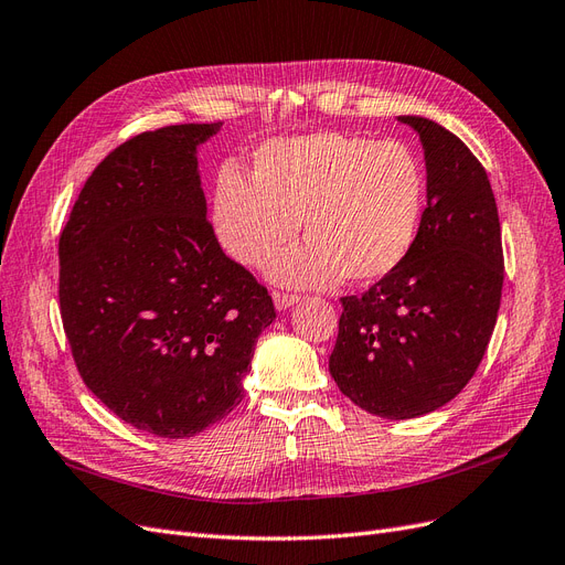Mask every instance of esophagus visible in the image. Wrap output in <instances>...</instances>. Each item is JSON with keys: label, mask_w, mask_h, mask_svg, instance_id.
<instances>
[{"label": "esophagus", "mask_w": 565, "mask_h": 565, "mask_svg": "<svg viewBox=\"0 0 565 565\" xmlns=\"http://www.w3.org/2000/svg\"><path fill=\"white\" fill-rule=\"evenodd\" d=\"M299 301L297 295H287V292H273V303H276L278 311H287L289 306H295Z\"/></svg>", "instance_id": "obj_1"}]
</instances>
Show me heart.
Returning <instances> with one entry per match:
<instances>
[{
	"mask_svg": "<svg viewBox=\"0 0 565 565\" xmlns=\"http://www.w3.org/2000/svg\"><path fill=\"white\" fill-rule=\"evenodd\" d=\"M426 207V172L401 141L344 131L273 139L252 156V181L226 164L216 174L212 226L228 256L266 266L301 221L306 243L270 266L289 287L339 280L372 285L413 252Z\"/></svg>",
	"mask_w": 565,
	"mask_h": 565,
	"instance_id": "1",
	"label": "heart"
}]
</instances>
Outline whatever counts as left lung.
<instances>
[{"mask_svg":"<svg viewBox=\"0 0 565 565\" xmlns=\"http://www.w3.org/2000/svg\"><path fill=\"white\" fill-rule=\"evenodd\" d=\"M419 136L426 210L405 264L341 299L330 374L370 415L413 419L450 403L483 361L502 299V228L483 164L434 119Z\"/></svg>","mask_w":565,"mask_h":565,"instance_id":"8db88e82","label":"left lung"}]
</instances>
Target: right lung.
Returning <instances> with one entry per match:
<instances>
[{
    "instance_id": "add662e5",
    "label": "right lung",
    "mask_w": 565,
    "mask_h": 565,
    "mask_svg": "<svg viewBox=\"0 0 565 565\" xmlns=\"http://www.w3.org/2000/svg\"><path fill=\"white\" fill-rule=\"evenodd\" d=\"M214 125L134 136L84 183L61 233V316L84 384L134 429L191 438L243 401L266 287L221 249L198 148Z\"/></svg>"
}]
</instances>
